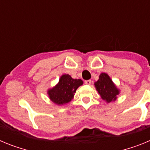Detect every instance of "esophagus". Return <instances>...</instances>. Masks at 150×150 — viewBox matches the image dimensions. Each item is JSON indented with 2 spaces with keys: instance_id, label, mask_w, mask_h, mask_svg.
<instances>
[{
  "instance_id": "34e87169",
  "label": "esophagus",
  "mask_w": 150,
  "mask_h": 150,
  "mask_svg": "<svg viewBox=\"0 0 150 150\" xmlns=\"http://www.w3.org/2000/svg\"><path fill=\"white\" fill-rule=\"evenodd\" d=\"M85 83L86 85H90L91 83V80H86V81H85Z\"/></svg>"
}]
</instances>
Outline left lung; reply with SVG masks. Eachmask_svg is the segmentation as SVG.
Segmentation results:
<instances>
[{"instance_id":"obj_1","label":"left lung","mask_w":150,"mask_h":150,"mask_svg":"<svg viewBox=\"0 0 150 150\" xmlns=\"http://www.w3.org/2000/svg\"><path fill=\"white\" fill-rule=\"evenodd\" d=\"M95 87L102 100L108 103L115 101L120 95V89L116 87L110 76L106 73H101L98 81L95 83Z\"/></svg>"}]
</instances>
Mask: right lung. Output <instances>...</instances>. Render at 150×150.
I'll use <instances>...</instances> for the list:
<instances>
[{
    "label": "right lung",
    "mask_w": 150,
    "mask_h": 150,
    "mask_svg": "<svg viewBox=\"0 0 150 150\" xmlns=\"http://www.w3.org/2000/svg\"><path fill=\"white\" fill-rule=\"evenodd\" d=\"M83 82L80 79H73L69 74L61 76L59 83L55 86L49 88L47 94L50 100L57 105H64L74 98L76 91Z\"/></svg>",
    "instance_id": "right-lung-1"
}]
</instances>
